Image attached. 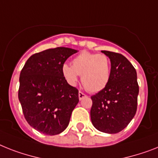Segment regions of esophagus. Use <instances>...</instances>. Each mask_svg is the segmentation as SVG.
<instances>
[{"instance_id": "1", "label": "esophagus", "mask_w": 158, "mask_h": 158, "mask_svg": "<svg viewBox=\"0 0 158 158\" xmlns=\"http://www.w3.org/2000/svg\"><path fill=\"white\" fill-rule=\"evenodd\" d=\"M78 97H79V99L81 100L83 99L85 97H86V95L84 93H82L81 91H79V93H78Z\"/></svg>"}]
</instances>
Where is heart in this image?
Segmentation results:
<instances>
[{"label":"heart","instance_id":"heart-1","mask_svg":"<svg viewBox=\"0 0 158 158\" xmlns=\"http://www.w3.org/2000/svg\"><path fill=\"white\" fill-rule=\"evenodd\" d=\"M111 64L105 54L82 52L72 60V66L64 64L61 73L70 85L77 83L81 76V83L87 90L96 93L102 90L108 84L110 77Z\"/></svg>","mask_w":158,"mask_h":158}]
</instances>
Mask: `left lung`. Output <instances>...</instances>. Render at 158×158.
<instances>
[{
    "instance_id": "obj_1",
    "label": "left lung",
    "mask_w": 158,
    "mask_h": 158,
    "mask_svg": "<svg viewBox=\"0 0 158 158\" xmlns=\"http://www.w3.org/2000/svg\"><path fill=\"white\" fill-rule=\"evenodd\" d=\"M110 58V80L106 86L91 96V122L106 133H118L127 127L137 109L139 85L136 71L122 54L102 51Z\"/></svg>"
}]
</instances>
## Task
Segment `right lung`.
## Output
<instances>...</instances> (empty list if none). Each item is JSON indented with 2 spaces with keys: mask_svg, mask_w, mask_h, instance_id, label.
Returning a JSON list of instances; mask_svg holds the SVG:
<instances>
[{
  "mask_svg": "<svg viewBox=\"0 0 158 158\" xmlns=\"http://www.w3.org/2000/svg\"><path fill=\"white\" fill-rule=\"evenodd\" d=\"M77 51L52 48L30 57L21 71L18 99L31 127L45 135L61 133L79 102L78 89L64 78L61 68Z\"/></svg>",
  "mask_w": 158,
  "mask_h": 158,
  "instance_id": "right-lung-1",
  "label": "right lung"
}]
</instances>
